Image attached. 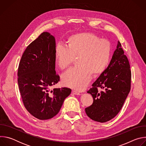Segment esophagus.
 Segmentation results:
<instances>
[{
	"instance_id": "esophagus-1",
	"label": "esophagus",
	"mask_w": 146,
	"mask_h": 146,
	"mask_svg": "<svg viewBox=\"0 0 146 146\" xmlns=\"http://www.w3.org/2000/svg\"><path fill=\"white\" fill-rule=\"evenodd\" d=\"M72 93L74 95H80V93L75 91V90H72Z\"/></svg>"
}]
</instances>
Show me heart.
<instances>
[{
    "instance_id": "b5f03b06",
    "label": "heart",
    "mask_w": 146,
    "mask_h": 146,
    "mask_svg": "<svg viewBox=\"0 0 146 146\" xmlns=\"http://www.w3.org/2000/svg\"><path fill=\"white\" fill-rule=\"evenodd\" d=\"M111 51L110 41L100 38L91 33L72 36L69 38L68 46L58 43L55 48V59L60 69H67L75 57H79L80 66L72 68L63 74V84L77 90L84 89L88 84L92 73L98 74L105 70Z\"/></svg>"
}]
</instances>
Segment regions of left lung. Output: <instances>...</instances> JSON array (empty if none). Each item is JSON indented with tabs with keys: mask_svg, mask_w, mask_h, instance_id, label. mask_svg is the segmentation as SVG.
<instances>
[{
	"mask_svg": "<svg viewBox=\"0 0 146 146\" xmlns=\"http://www.w3.org/2000/svg\"><path fill=\"white\" fill-rule=\"evenodd\" d=\"M131 82L129 60L118 41L108 67L87 91L94 101L92 105L85 109L87 115L99 122H105L115 117L129 93Z\"/></svg>",
	"mask_w": 146,
	"mask_h": 146,
	"instance_id": "1",
	"label": "left lung"
}]
</instances>
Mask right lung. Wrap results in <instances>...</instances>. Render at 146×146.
Here are the masks:
<instances>
[{"label":"right lung","mask_w":146,"mask_h":146,"mask_svg":"<svg viewBox=\"0 0 146 146\" xmlns=\"http://www.w3.org/2000/svg\"><path fill=\"white\" fill-rule=\"evenodd\" d=\"M55 37L48 32L42 33L27 47L18 69V84L24 106L41 120L55 116L72 91L66 87L50 90L60 80L55 70Z\"/></svg>","instance_id":"add662e5"}]
</instances>
